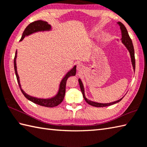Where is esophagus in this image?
I'll use <instances>...</instances> for the list:
<instances>
[{
	"instance_id": "obj_1",
	"label": "esophagus",
	"mask_w": 147,
	"mask_h": 147,
	"mask_svg": "<svg viewBox=\"0 0 147 147\" xmlns=\"http://www.w3.org/2000/svg\"><path fill=\"white\" fill-rule=\"evenodd\" d=\"M84 66L82 64H81V63H79L78 65H77V70L79 72H81L83 70H84Z\"/></svg>"
}]
</instances>
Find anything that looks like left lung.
Instances as JSON below:
<instances>
[{
    "label": "left lung",
    "mask_w": 147,
    "mask_h": 147,
    "mask_svg": "<svg viewBox=\"0 0 147 147\" xmlns=\"http://www.w3.org/2000/svg\"><path fill=\"white\" fill-rule=\"evenodd\" d=\"M118 24L120 26V29H121V42L125 46V47L128 50L130 55H131V62H132V66H133V69L135 71V56H134V46L133 44H132V40L130 38L129 35L128 34V32H127V30L126 29V27L125 26L121 23L120 22H118ZM79 83L80 85V88H81V92L82 93L83 97H84V100L86 102H87L88 104L91 105V106H94V107H106V106H111V105L115 104L116 103H118V102L121 100L123 97L120 98L118 100L113 102H110V103H107V104H102V103H98V102H93L91 101L90 100L87 99L85 96V94H84V86H83L82 82L81 81V80L79 79Z\"/></svg>",
    "instance_id": "8db88e82"
}]
</instances>
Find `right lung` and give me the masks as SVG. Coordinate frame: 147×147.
I'll return each mask as SVG.
<instances>
[{"label":"right lung","mask_w":147,"mask_h":147,"mask_svg":"<svg viewBox=\"0 0 147 147\" xmlns=\"http://www.w3.org/2000/svg\"><path fill=\"white\" fill-rule=\"evenodd\" d=\"M51 30V26L48 24V22L43 21V20H37L35 22H33L32 23L29 24L26 29H25L24 31L22 34V38L20 41H22L24 38L29 36L30 34H32V33L39 32V31H46V30ZM16 56H17V51H16L15 58H14V68H15V71L16 76V79H17V81L18 83L19 86H20V90L22 91V93L24 94L25 97L27 98L30 101H31L34 103L40 105V106L47 107H53L58 106L59 104H61L63 100L65 95V91H66V81L69 77L70 76H76V66H74L73 68L66 74L65 77H63L61 81L60 82L59 84V91H58L57 93L53 97L50 98H38L36 97H34V96H30L25 92V91L22 89L21 85L20 83V79H19V76L17 73V68H16Z\"/></svg>","instance_id":"obj_1"}]
</instances>
